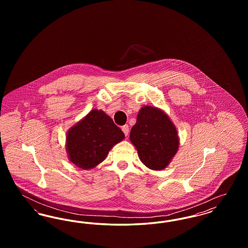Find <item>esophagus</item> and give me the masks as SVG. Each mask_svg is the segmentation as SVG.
I'll use <instances>...</instances> for the list:
<instances>
[{
  "instance_id": "esophagus-1",
  "label": "esophagus",
  "mask_w": 248,
  "mask_h": 248,
  "mask_svg": "<svg viewBox=\"0 0 248 248\" xmlns=\"http://www.w3.org/2000/svg\"><path fill=\"white\" fill-rule=\"evenodd\" d=\"M122 130H123V132L124 133L125 137H127V136H128V133H129V126H128L127 124H125V125L122 126Z\"/></svg>"
}]
</instances>
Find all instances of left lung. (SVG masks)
Segmentation results:
<instances>
[{
	"mask_svg": "<svg viewBox=\"0 0 248 248\" xmlns=\"http://www.w3.org/2000/svg\"><path fill=\"white\" fill-rule=\"evenodd\" d=\"M143 165L152 170L166 168L177 154L179 138L171 119L159 108L143 106L130 132Z\"/></svg>",
	"mask_w": 248,
	"mask_h": 248,
	"instance_id": "1",
	"label": "left lung"
}]
</instances>
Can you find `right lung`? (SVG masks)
I'll use <instances>...</instances> for the list:
<instances>
[{
	"mask_svg": "<svg viewBox=\"0 0 248 248\" xmlns=\"http://www.w3.org/2000/svg\"><path fill=\"white\" fill-rule=\"evenodd\" d=\"M124 140V134L112 119L94 108L68 130L66 151L72 164L87 170L102 163L113 146Z\"/></svg>",
	"mask_w": 248,
	"mask_h": 248,
	"instance_id": "right-lung-1",
	"label": "right lung"
}]
</instances>
